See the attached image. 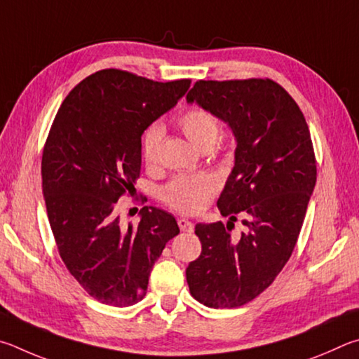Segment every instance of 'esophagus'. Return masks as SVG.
I'll return each instance as SVG.
<instances>
[{
  "label": "esophagus",
  "instance_id": "esophagus-1",
  "mask_svg": "<svg viewBox=\"0 0 359 359\" xmlns=\"http://www.w3.org/2000/svg\"><path fill=\"white\" fill-rule=\"evenodd\" d=\"M178 225L183 231H194V224L187 219H178Z\"/></svg>",
  "mask_w": 359,
  "mask_h": 359
}]
</instances>
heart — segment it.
<instances>
[{"label":"heart","instance_id":"heart-1","mask_svg":"<svg viewBox=\"0 0 359 359\" xmlns=\"http://www.w3.org/2000/svg\"><path fill=\"white\" fill-rule=\"evenodd\" d=\"M183 134L200 149H212L221 135V121L203 107H192L176 119ZM163 138V128L161 124H151L142 135V157L147 165H156L161 154V143ZM216 181L208 175H184L163 187L161 197L163 203L184 215H196L202 211L216 192Z\"/></svg>","mask_w":359,"mask_h":359}]
</instances>
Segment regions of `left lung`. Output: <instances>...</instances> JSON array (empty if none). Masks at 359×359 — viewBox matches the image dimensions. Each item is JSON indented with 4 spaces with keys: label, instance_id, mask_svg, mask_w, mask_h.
<instances>
[{
    "label": "left lung",
    "instance_id": "obj_1",
    "mask_svg": "<svg viewBox=\"0 0 359 359\" xmlns=\"http://www.w3.org/2000/svg\"><path fill=\"white\" fill-rule=\"evenodd\" d=\"M186 99L227 123L236 140L217 200L230 221L196 225L202 254L186 269L194 298L231 309L266 290L290 259L316 187V154L303 111L273 80H198ZM236 214L247 227L240 237L231 235Z\"/></svg>",
    "mask_w": 359,
    "mask_h": 359
}]
</instances>
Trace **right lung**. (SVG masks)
<instances>
[{
	"instance_id": "right-lung-1",
	"label": "right lung",
	"mask_w": 359,
	"mask_h": 359,
	"mask_svg": "<svg viewBox=\"0 0 359 359\" xmlns=\"http://www.w3.org/2000/svg\"><path fill=\"white\" fill-rule=\"evenodd\" d=\"M189 86V79L162 83L104 69L67 94L50 128L42 153L50 227L69 273L100 303L142 301L154 262L180 233L175 217L154 206L124 227L115 205L135 192L144 129Z\"/></svg>"
}]
</instances>
